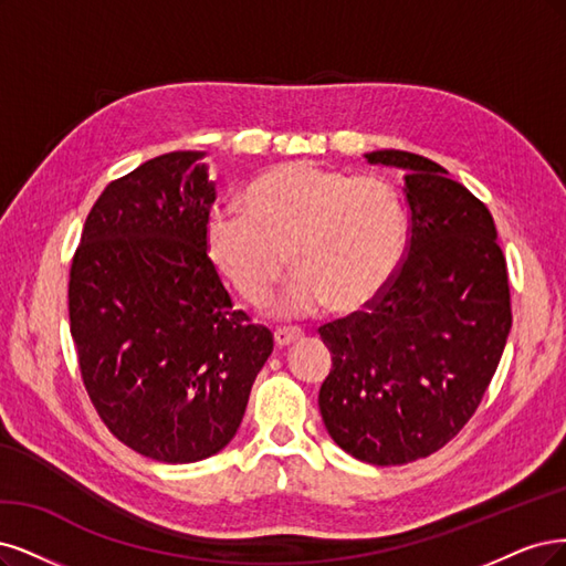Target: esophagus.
Here are the masks:
<instances>
[{
	"instance_id": "1",
	"label": "esophagus",
	"mask_w": 566,
	"mask_h": 566,
	"mask_svg": "<svg viewBox=\"0 0 566 566\" xmlns=\"http://www.w3.org/2000/svg\"><path fill=\"white\" fill-rule=\"evenodd\" d=\"M301 336H303V332L296 329V326H280V329L275 332V345L277 348H286V345L296 343Z\"/></svg>"
}]
</instances>
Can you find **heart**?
Masks as SVG:
<instances>
[{"label":"heart","mask_w":566,"mask_h":566,"mask_svg":"<svg viewBox=\"0 0 566 566\" xmlns=\"http://www.w3.org/2000/svg\"><path fill=\"white\" fill-rule=\"evenodd\" d=\"M244 209L216 207L205 249L251 305L272 296L291 259L298 275L282 301L286 315L322 303L332 313H357L386 291L405 256L402 207L376 176L286 161L253 180Z\"/></svg>","instance_id":"obj_1"}]
</instances>
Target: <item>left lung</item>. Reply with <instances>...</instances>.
<instances>
[{
	"mask_svg": "<svg viewBox=\"0 0 566 566\" xmlns=\"http://www.w3.org/2000/svg\"><path fill=\"white\" fill-rule=\"evenodd\" d=\"M364 157L405 171L407 253L367 313L319 326L332 350L319 411L343 451L405 465L478 411L513 326L507 268L489 209L440 164L405 150Z\"/></svg>",
	"mask_w": 566,
	"mask_h": 566,
	"instance_id": "8db88e82",
	"label": "left lung"
}]
</instances>
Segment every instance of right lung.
<instances>
[{
  "label": "right lung",
  "instance_id": "obj_1",
  "mask_svg": "<svg viewBox=\"0 0 566 566\" xmlns=\"http://www.w3.org/2000/svg\"><path fill=\"white\" fill-rule=\"evenodd\" d=\"M178 150L107 186L70 268L84 388L119 442L161 463L221 451L242 423L272 334L234 310L205 249L216 184Z\"/></svg>",
  "mask_w": 566,
  "mask_h": 566
}]
</instances>
